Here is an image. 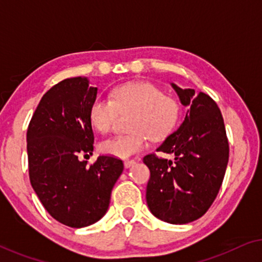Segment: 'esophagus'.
<instances>
[{"label":"esophagus","mask_w":262,"mask_h":262,"mask_svg":"<svg viewBox=\"0 0 262 262\" xmlns=\"http://www.w3.org/2000/svg\"><path fill=\"white\" fill-rule=\"evenodd\" d=\"M135 163H136L135 161H132V160H126V161H125V162H124V166H125V168H130V167L134 166Z\"/></svg>","instance_id":"esophagus-1"}]
</instances>
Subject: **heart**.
I'll return each instance as SVG.
<instances>
[{"label": "heart", "instance_id": "heart-1", "mask_svg": "<svg viewBox=\"0 0 262 262\" xmlns=\"http://www.w3.org/2000/svg\"><path fill=\"white\" fill-rule=\"evenodd\" d=\"M119 114L134 113L130 135H117L100 143L106 155L127 159L146 148V139H160L174 131L180 120L181 105L162 89L148 82H134L114 89L111 100L98 96L91 106V121L96 130L110 131Z\"/></svg>", "mask_w": 262, "mask_h": 262}]
</instances>
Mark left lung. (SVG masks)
Returning a JSON list of instances; mask_svg holds the SVG:
<instances>
[{
    "mask_svg": "<svg viewBox=\"0 0 262 262\" xmlns=\"http://www.w3.org/2000/svg\"><path fill=\"white\" fill-rule=\"evenodd\" d=\"M171 87L187 108L177 131L156 150L173 154L174 161L146 155L150 170L146 204L154 216L170 224H186L209 210L223 182L229 143L217 103L194 89Z\"/></svg>",
    "mask_w": 262,
    "mask_h": 262,
    "instance_id": "obj_1",
    "label": "left lung"
}]
</instances>
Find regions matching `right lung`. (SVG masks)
Here are the masks:
<instances>
[{
  "label": "right lung",
  "instance_id": "add662e5",
  "mask_svg": "<svg viewBox=\"0 0 262 262\" xmlns=\"http://www.w3.org/2000/svg\"><path fill=\"white\" fill-rule=\"evenodd\" d=\"M96 94L87 77L63 80L42 96L27 130L32 187L46 211L71 228L105 216L124 170L123 161L112 156H99L92 166L80 160L94 150L89 112Z\"/></svg>",
  "mask_w": 262,
  "mask_h": 262
}]
</instances>
